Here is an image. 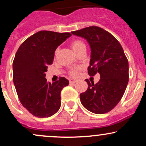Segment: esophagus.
I'll return each instance as SVG.
<instances>
[{"instance_id":"1","label":"esophagus","mask_w":146,"mask_h":146,"mask_svg":"<svg viewBox=\"0 0 146 146\" xmlns=\"http://www.w3.org/2000/svg\"><path fill=\"white\" fill-rule=\"evenodd\" d=\"M69 82H70V84H74L77 82V80H73V79H70Z\"/></svg>"}]
</instances>
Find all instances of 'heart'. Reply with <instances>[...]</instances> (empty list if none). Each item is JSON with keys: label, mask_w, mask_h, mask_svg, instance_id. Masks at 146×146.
I'll use <instances>...</instances> for the list:
<instances>
[{"label": "heart", "mask_w": 146, "mask_h": 146, "mask_svg": "<svg viewBox=\"0 0 146 146\" xmlns=\"http://www.w3.org/2000/svg\"><path fill=\"white\" fill-rule=\"evenodd\" d=\"M71 45L72 48H73V50L75 51V53H78L81 48H82L83 47H86V45H85L84 43V42L80 40H75L72 42ZM57 53H58V50L56 51V53H55L56 56ZM79 69H80V68L79 67L73 68V69L70 71V74L73 77L78 76L79 74Z\"/></svg>", "instance_id": "b5f03b06"}]
</instances>
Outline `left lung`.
<instances>
[{
  "label": "left lung",
  "mask_w": 146,
  "mask_h": 146,
  "mask_svg": "<svg viewBox=\"0 0 146 146\" xmlns=\"http://www.w3.org/2000/svg\"><path fill=\"white\" fill-rule=\"evenodd\" d=\"M72 34L86 40L90 47L88 73L100 74L98 83L88 84V88L80 94L85 108L95 114H104L119 102L128 83V61L118 40L106 30L96 26L72 31Z\"/></svg>",
  "instance_id": "1"
}]
</instances>
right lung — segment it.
Listing matches in <instances>:
<instances>
[{"instance_id": "1", "label": "right lung", "mask_w": 146, "mask_h": 146, "mask_svg": "<svg viewBox=\"0 0 146 146\" xmlns=\"http://www.w3.org/2000/svg\"><path fill=\"white\" fill-rule=\"evenodd\" d=\"M71 36L70 33L38 31L23 42L13 62V81L22 105L40 118L51 117L61 105L60 93L68 85L60 78L51 84L45 78L48 65L53 64L55 51Z\"/></svg>"}]
</instances>
